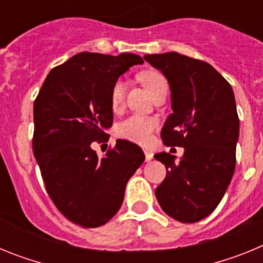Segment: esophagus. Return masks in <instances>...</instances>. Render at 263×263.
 <instances>
[{
	"instance_id": "1",
	"label": "esophagus",
	"mask_w": 263,
	"mask_h": 263,
	"mask_svg": "<svg viewBox=\"0 0 263 263\" xmlns=\"http://www.w3.org/2000/svg\"><path fill=\"white\" fill-rule=\"evenodd\" d=\"M153 159V153L148 152V150H145V160L146 162H150Z\"/></svg>"
}]
</instances>
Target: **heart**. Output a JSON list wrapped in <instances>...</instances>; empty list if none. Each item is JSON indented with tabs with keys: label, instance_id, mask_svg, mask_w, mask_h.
<instances>
[{
	"label": "heart",
	"instance_id": "1",
	"mask_svg": "<svg viewBox=\"0 0 263 263\" xmlns=\"http://www.w3.org/2000/svg\"><path fill=\"white\" fill-rule=\"evenodd\" d=\"M139 80L154 96L163 88H168L166 78L158 71H143L139 73ZM125 99V81L118 79L110 89V106L113 110H118L122 106ZM158 126L157 120L145 116L133 115L120 122L117 126V134L120 138L126 139L138 145H146L152 139V134Z\"/></svg>",
	"mask_w": 263,
	"mask_h": 263
}]
</instances>
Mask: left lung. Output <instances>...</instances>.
I'll return each mask as SVG.
<instances>
[{"mask_svg":"<svg viewBox=\"0 0 263 263\" xmlns=\"http://www.w3.org/2000/svg\"><path fill=\"white\" fill-rule=\"evenodd\" d=\"M170 84L173 113L160 132L166 146H182L179 162L168 153L155 190L160 208L180 222H197L215 211L236 168L240 120L231 84L211 64L178 52L145 55Z\"/></svg>","mask_w":263,"mask_h":263,"instance_id":"8db88e82","label":"left lung"}]
</instances>
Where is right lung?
I'll return each instance as SVG.
<instances>
[{"label":"right lung","instance_id":"add662e5","mask_svg":"<svg viewBox=\"0 0 263 263\" xmlns=\"http://www.w3.org/2000/svg\"><path fill=\"white\" fill-rule=\"evenodd\" d=\"M143 59L80 52L50 71L34 101L32 152L51 200L69 221L106 224L124 201L125 187L145 160L141 147L118 139L99 158L92 142L113 124L110 89Z\"/></svg>","mask_w":263,"mask_h":263}]
</instances>
